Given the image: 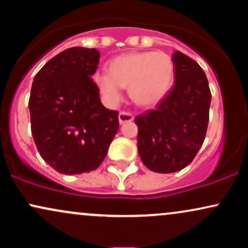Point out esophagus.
Masks as SVG:
<instances>
[{
    "label": "esophagus",
    "instance_id": "1",
    "mask_svg": "<svg viewBox=\"0 0 248 248\" xmlns=\"http://www.w3.org/2000/svg\"><path fill=\"white\" fill-rule=\"evenodd\" d=\"M134 120V116L130 112H126V110H122V112L119 113V121L120 124H126V122H130Z\"/></svg>",
    "mask_w": 248,
    "mask_h": 248
}]
</instances>
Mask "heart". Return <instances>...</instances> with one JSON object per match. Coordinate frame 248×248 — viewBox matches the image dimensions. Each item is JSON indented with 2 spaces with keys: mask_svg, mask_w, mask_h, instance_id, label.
Segmentation results:
<instances>
[{
  "mask_svg": "<svg viewBox=\"0 0 248 248\" xmlns=\"http://www.w3.org/2000/svg\"><path fill=\"white\" fill-rule=\"evenodd\" d=\"M175 66L171 57L164 52H130L113 58L108 72H98L94 81L101 94L110 104L121 100L124 87L140 106H154L172 86Z\"/></svg>",
  "mask_w": 248,
  "mask_h": 248,
  "instance_id": "1",
  "label": "heart"
}]
</instances>
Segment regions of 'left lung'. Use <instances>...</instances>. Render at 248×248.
<instances>
[{"label": "left lung", "instance_id": "1", "mask_svg": "<svg viewBox=\"0 0 248 248\" xmlns=\"http://www.w3.org/2000/svg\"><path fill=\"white\" fill-rule=\"evenodd\" d=\"M175 84L155 109L135 118L138 149L148 169L160 173L191 163L205 139L211 91L203 69L181 51L172 56Z\"/></svg>", "mask_w": 248, "mask_h": 248}]
</instances>
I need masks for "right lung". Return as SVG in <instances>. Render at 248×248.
Here are the masks:
<instances>
[{"label":"right lung","mask_w":248,"mask_h":248,"mask_svg":"<svg viewBox=\"0 0 248 248\" xmlns=\"http://www.w3.org/2000/svg\"><path fill=\"white\" fill-rule=\"evenodd\" d=\"M100 53L70 47L33 78L29 99L31 133L42 158L56 171L95 170L119 130V112L107 109L92 76Z\"/></svg>","instance_id":"right-lung-1"}]
</instances>
